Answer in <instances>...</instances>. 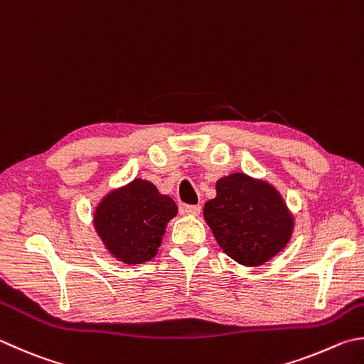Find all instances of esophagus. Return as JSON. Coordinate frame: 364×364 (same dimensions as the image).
<instances>
[{
	"mask_svg": "<svg viewBox=\"0 0 364 364\" xmlns=\"http://www.w3.org/2000/svg\"><path fill=\"white\" fill-rule=\"evenodd\" d=\"M183 212L188 215H200L201 205H183Z\"/></svg>",
	"mask_w": 364,
	"mask_h": 364,
	"instance_id": "1",
	"label": "esophagus"
}]
</instances>
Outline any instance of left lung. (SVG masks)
<instances>
[{
	"mask_svg": "<svg viewBox=\"0 0 364 364\" xmlns=\"http://www.w3.org/2000/svg\"><path fill=\"white\" fill-rule=\"evenodd\" d=\"M204 220L220 249L239 264L262 266L290 242L294 217L272 183L244 173L220 177Z\"/></svg>",
	"mask_w": 364,
	"mask_h": 364,
	"instance_id": "left-lung-1",
	"label": "left lung"
}]
</instances>
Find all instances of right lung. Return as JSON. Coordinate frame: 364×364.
I'll use <instances>...</instances> for the list:
<instances>
[{"label": "right lung", "mask_w": 364, "mask_h": 364, "mask_svg": "<svg viewBox=\"0 0 364 364\" xmlns=\"http://www.w3.org/2000/svg\"><path fill=\"white\" fill-rule=\"evenodd\" d=\"M177 212L173 198L138 177L101 198L93 210V226L109 255L136 266L159 253L166 226Z\"/></svg>", "instance_id": "obj_1"}]
</instances>
